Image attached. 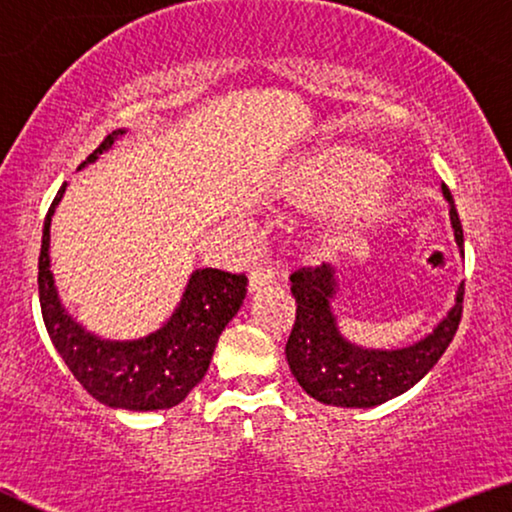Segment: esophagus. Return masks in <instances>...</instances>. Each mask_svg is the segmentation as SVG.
Here are the masks:
<instances>
[{
  "label": "esophagus",
  "instance_id": "obj_1",
  "mask_svg": "<svg viewBox=\"0 0 512 512\" xmlns=\"http://www.w3.org/2000/svg\"><path fill=\"white\" fill-rule=\"evenodd\" d=\"M269 282H273V269H269V266H255L248 276V289L257 292V289L269 285Z\"/></svg>",
  "mask_w": 512,
  "mask_h": 512
}]
</instances>
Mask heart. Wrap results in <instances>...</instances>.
I'll list each match as a JSON object with an SVG mask.
<instances>
[{
	"label": "heart",
	"instance_id": "obj_1",
	"mask_svg": "<svg viewBox=\"0 0 512 512\" xmlns=\"http://www.w3.org/2000/svg\"><path fill=\"white\" fill-rule=\"evenodd\" d=\"M384 172L386 163L375 151L335 144L289 167L280 193L303 209L340 207L324 234L326 246L338 248L391 211L393 193L381 177Z\"/></svg>",
	"mask_w": 512,
	"mask_h": 512
}]
</instances>
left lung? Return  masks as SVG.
I'll use <instances>...</instances> for the list:
<instances>
[{
	"label": "left lung",
	"mask_w": 512,
	"mask_h": 512,
	"mask_svg": "<svg viewBox=\"0 0 512 512\" xmlns=\"http://www.w3.org/2000/svg\"><path fill=\"white\" fill-rule=\"evenodd\" d=\"M451 204L455 241L464 255L460 216L448 186H441ZM296 319L289 333L285 354L292 375L317 402L331 407H377L409 391L430 372L455 338L462 319L464 282L457 289L451 312L425 340L404 349H361L342 338L331 312L335 278L331 264L301 266L292 276Z\"/></svg>",
	"instance_id": "obj_1"
}]
</instances>
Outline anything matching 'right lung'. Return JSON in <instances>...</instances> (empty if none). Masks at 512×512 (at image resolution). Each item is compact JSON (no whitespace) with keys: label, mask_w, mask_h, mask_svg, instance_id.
Segmentation results:
<instances>
[{"label":"right lung","mask_w":512,"mask_h":512,"mask_svg":"<svg viewBox=\"0 0 512 512\" xmlns=\"http://www.w3.org/2000/svg\"><path fill=\"white\" fill-rule=\"evenodd\" d=\"M112 135L82 165L112 147ZM80 165V167H82ZM66 183L50 204L38 257V299L52 345L82 388L98 402L117 409H170L207 375L220 333L246 299V273L200 269L188 280L179 308L163 329L133 342L98 340L73 322L61 308L50 273V220Z\"/></svg>","instance_id":"right-lung-1"}]
</instances>
